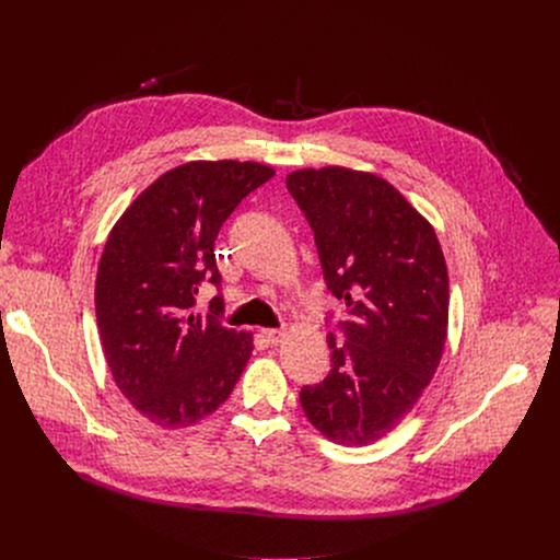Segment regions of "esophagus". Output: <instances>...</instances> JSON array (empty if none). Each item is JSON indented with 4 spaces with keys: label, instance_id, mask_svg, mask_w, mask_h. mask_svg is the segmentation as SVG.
<instances>
[{
    "label": "esophagus",
    "instance_id": "obj_1",
    "mask_svg": "<svg viewBox=\"0 0 560 560\" xmlns=\"http://www.w3.org/2000/svg\"><path fill=\"white\" fill-rule=\"evenodd\" d=\"M261 337H264L270 346H277V343H281V341L285 339V332H283V330H277V328H266V330H261Z\"/></svg>",
    "mask_w": 560,
    "mask_h": 560
}]
</instances>
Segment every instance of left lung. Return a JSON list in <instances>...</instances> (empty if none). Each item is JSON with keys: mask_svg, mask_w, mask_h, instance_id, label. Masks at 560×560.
Here are the masks:
<instances>
[{"mask_svg": "<svg viewBox=\"0 0 560 560\" xmlns=\"http://www.w3.org/2000/svg\"><path fill=\"white\" fill-rule=\"evenodd\" d=\"M305 212L328 290L350 307L332 370L299 394L330 441L370 445L401 423L432 381L447 339L450 279L432 223L389 182L346 166L285 177Z\"/></svg>", "mask_w": 560, "mask_h": 560, "instance_id": "obj_1", "label": "left lung"}]
</instances>
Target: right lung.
Instances as JSON below:
<instances>
[{
    "label": "right lung",
    "mask_w": 560,
    "mask_h": 560,
    "mask_svg": "<svg viewBox=\"0 0 560 560\" xmlns=\"http://www.w3.org/2000/svg\"><path fill=\"white\" fill-rule=\"evenodd\" d=\"M272 175L234 159L182 164L139 192L106 238L95 281L104 357L119 392L159 428L212 415L255 350L253 332L195 312V296L203 281L219 285L223 221ZM210 307L221 310V299Z\"/></svg>",
    "instance_id": "1"
}]
</instances>
